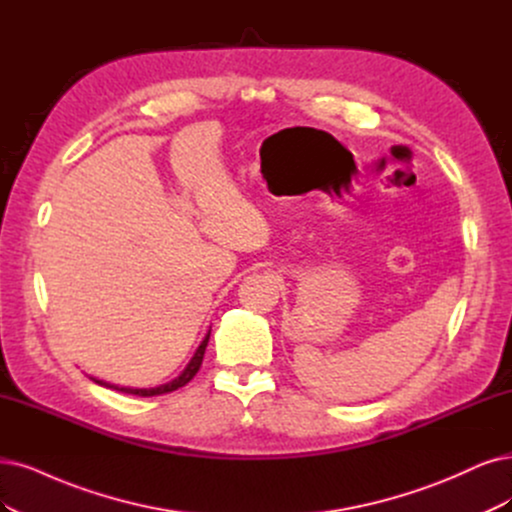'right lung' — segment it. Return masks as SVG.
<instances>
[{"label": "right lung", "mask_w": 512, "mask_h": 512, "mask_svg": "<svg viewBox=\"0 0 512 512\" xmlns=\"http://www.w3.org/2000/svg\"><path fill=\"white\" fill-rule=\"evenodd\" d=\"M208 337H211V333H206V337L202 339L200 348L196 350L194 358L189 361V365L183 369V373L179 377H175L173 382H168L164 386H158V388H118V386H111V384H103L99 380H94L101 386H107V388H113V390H120V392H126V394H137V396H158V394H168L173 390H179L181 386H185L189 380H194V375L200 371V365H202V358H204V350H206V344H208Z\"/></svg>", "instance_id": "right-lung-1"}]
</instances>
